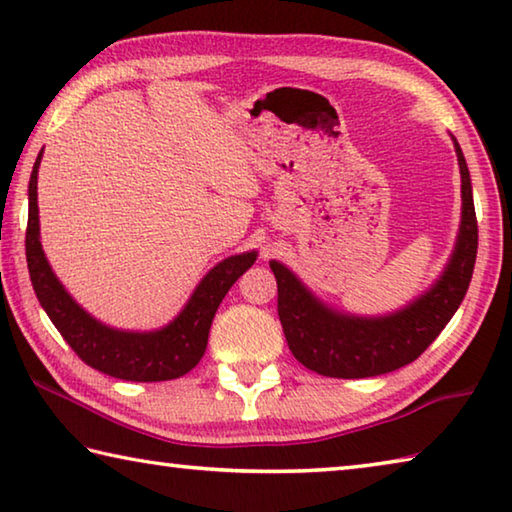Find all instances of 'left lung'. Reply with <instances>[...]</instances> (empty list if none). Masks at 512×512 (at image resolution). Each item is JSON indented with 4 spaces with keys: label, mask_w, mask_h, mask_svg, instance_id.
<instances>
[{
    "label": "left lung",
    "mask_w": 512,
    "mask_h": 512,
    "mask_svg": "<svg viewBox=\"0 0 512 512\" xmlns=\"http://www.w3.org/2000/svg\"><path fill=\"white\" fill-rule=\"evenodd\" d=\"M463 213L460 231L445 272L433 286L401 311L383 317H358L333 311L306 290L286 265L270 267L279 288V320L288 347L301 365L331 379H365L395 372L413 363L438 338L458 311L472 281L479 224H476L472 179L458 142Z\"/></svg>",
    "instance_id": "1"
}]
</instances>
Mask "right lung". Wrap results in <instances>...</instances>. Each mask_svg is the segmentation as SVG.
<instances>
[{
    "mask_svg": "<svg viewBox=\"0 0 512 512\" xmlns=\"http://www.w3.org/2000/svg\"><path fill=\"white\" fill-rule=\"evenodd\" d=\"M43 152L33 163L29 181V222H27V265L31 286L40 306L67 345L83 363L108 376L124 381L152 383L170 381L188 374L204 356L217 306L242 272L256 261V251L229 256L217 263L192 292L188 304L174 320L158 331H120L88 315L70 297L63 283L49 267L40 245L38 222V167Z\"/></svg>",
    "mask_w": 512,
    "mask_h": 512,
    "instance_id": "add662e5",
    "label": "right lung"
}]
</instances>
